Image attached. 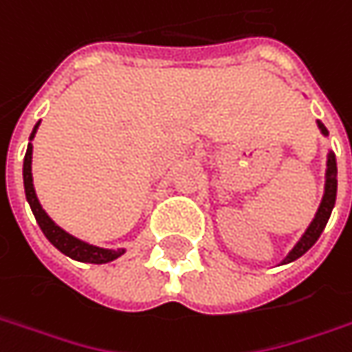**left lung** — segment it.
I'll return each mask as SVG.
<instances>
[{
    "mask_svg": "<svg viewBox=\"0 0 352 352\" xmlns=\"http://www.w3.org/2000/svg\"><path fill=\"white\" fill-rule=\"evenodd\" d=\"M318 127L323 137H329V131L325 129V125L321 121H318ZM325 166H327L325 168V186H323V196H321V201H319L318 211H316L314 219L307 225V229L298 239V243L278 263V266L294 263L296 258H300L302 254H305L307 250L311 249L316 245V241L319 239V235L323 233V229H325V225L329 221V217H331V211L335 208V197H337V160H335V153L333 151L327 153V164Z\"/></svg>",
    "mask_w": 352,
    "mask_h": 352,
    "instance_id": "8db88e82",
    "label": "left lung"
}]
</instances>
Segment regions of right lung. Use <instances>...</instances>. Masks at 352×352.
Wrapping results in <instances>:
<instances>
[{
	"instance_id": "1",
	"label": "right lung",
	"mask_w": 352,
	"mask_h": 352,
	"mask_svg": "<svg viewBox=\"0 0 352 352\" xmlns=\"http://www.w3.org/2000/svg\"><path fill=\"white\" fill-rule=\"evenodd\" d=\"M41 125V121L33 127V133L29 137V144H27V153H25V160H23V184H25V196H27V201L31 206V211H33L34 219L41 227V231L45 233L48 241L60 250L62 254L74 258L78 263H89V264H105L111 263L119 258L121 254H125L127 250L125 249H105V247H98V245H91L88 241H82L78 239L72 233L64 231L60 225H56L47 211L43 210L38 197H36V192H34L33 186V170H31V164H33V139L36 135V129Z\"/></svg>"
}]
</instances>
